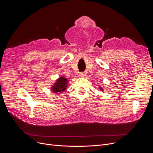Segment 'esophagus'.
Segmentation results:
<instances>
[{"mask_svg": "<svg viewBox=\"0 0 153 153\" xmlns=\"http://www.w3.org/2000/svg\"><path fill=\"white\" fill-rule=\"evenodd\" d=\"M85 72H81V73L79 74V76L80 77H84L85 76Z\"/></svg>", "mask_w": 153, "mask_h": 153, "instance_id": "34e87169", "label": "esophagus"}]
</instances>
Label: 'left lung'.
<instances>
[{"label":"left lung","instance_id":"left-lung-1","mask_svg":"<svg viewBox=\"0 0 153 153\" xmlns=\"http://www.w3.org/2000/svg\"><path fill=\"white\" fill-rule=\"evenodd\" d=\"M99 89H100L101 91H103V89H102V87H101V85H100V86H99Z\"/></svg>","mask_w":153,"mask_h":153}]
</instances>
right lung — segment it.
Here are the masks:
<instances>
[{
  "label": "right lung",
  "instance_id": "obj_1",
  "mask_svg": "<svg viewBox=\"0 0 153 153\" xmlns=\"http://www.w3.org/2000/svg\"><path fill=\"white\" fill-rule=\"evenodd\" d=\"M68 79L62 76L56 80V82L51 86L50 89L54 93H62L66 90L68 85Z\"/></svg>",
  "mask_w": 153,
  "mask_h": 153
}]
</instances>
